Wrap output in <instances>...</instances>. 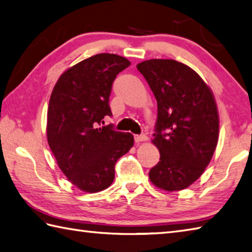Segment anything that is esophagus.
I'll list each match as a JSON object with an SVG mask.
<instances>
[{"instance_id":"1","label":"esophagus","mask_w":252,"mask_h":252,"mask_svg":"<svg viewBox=\"0 0 252 252\" xmlns=\"http://www.w3.org/2000/svg\"><path fill=\"white\" fill-rule=\"evenodd\" d=\"M134 140L136 143H141V142H145L147 141V136L145 134L142 135H134Z\"/></svg>"}]
</instances>
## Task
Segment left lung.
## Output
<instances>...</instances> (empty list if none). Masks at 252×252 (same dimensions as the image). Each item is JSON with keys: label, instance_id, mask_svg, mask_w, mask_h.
<instances>
[{"label": "left lung", "instance_id": "obj_1", "mask_svg": "<svg viewBox=\"0 0 252 252\" xmlns=\"http://www.w3.org/2000/svg\"><path fill=\"white\" fill-rule=\"evenodd\" d=\"M136 68L158 105L153 143L160 161L149 171V180L163 190H182L200 178L216 151L215 96L199 74L174 60H149Z\"/></svg>", "mask_w": 252, "mask_h": 252}]
</instances>
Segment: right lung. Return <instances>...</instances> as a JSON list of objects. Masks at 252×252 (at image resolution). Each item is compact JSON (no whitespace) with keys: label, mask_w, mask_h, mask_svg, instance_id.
I'll return each instance as SVG.
<instances>
[{"label":"right lung","mask_w":252,"mask_h":252,"mask_svg":"<svg viewBox=\"0 0 252 252\" xmlns=\"http://www.w3.org/2000/svg\"><path fill=\"white\" fill-rule=\"evenodd\" d=\"M131 65L126 58L103 53L78 63L58 79L47 109L46 136L58 167L87 192L111 185L117 160L134 144L131 133L100 126L111 116L109 96L117 74Z\"/></svg>","instance_id":"1"}]
</instances>
